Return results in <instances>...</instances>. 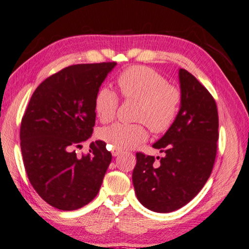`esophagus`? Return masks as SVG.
<instances>
[{
  "label": "esophagus",
  "mask_w": 249,
  "mask_h": 249,
  "mask_svg": "<svg viewBox=\"0 0 249 249\" xmlns=\"http://www.w3.org/2000/svg\"><path fill=\"white\" fill-rule=\"evenodd\" d=\"M121 154H122V150L116 149V148H113V149H112V155L114 156V157H116V156H119V155H121Z\"/></svg>",
  "instance_id": "34e87169"
}]
</instances>
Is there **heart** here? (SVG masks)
Returning a JSON list of instances; mask_svg holds the SVG:
<instances>
[{"label": "heart", "mask_w": 249, "mask_h": 249, "mask_svg": "<svg viewBox=\"0 0 249 249\" xmlns=\"http://www.w3.org/2000/svg\"><path fill=\"white\" fill-rule=\"evenodd\" d=\"M121 93L126 100L140 102L136 120L141 123H115L99 130V137L113 148L132 149L144 142L148 133L167 132L178 117L182 92L161 73L145 66H134L124 70L117 78ZM120 104V98L114 90L102 87L94 100L96 115L103 123L114 119Z\"/></svg>", "instance_id": "obj_1"}]
</instances>
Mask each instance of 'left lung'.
Instances as JSON below:
<instances>
[{
	"mask_svg": "<svg viewBox=\"0 0 249 249\" xmlns=\"http://www.w3.org/2000/svg\"><path fill=\"white\" fill-rule=\"evenodd\" d=\"M182 92L178 117L153 145L163 157L137 153L133 183L137 199L154 212L168 213L189 203L212 172L218 140L215 100L185 69L179 70Z\"/></svg>",
	"mask_w": 249,
	"mask_h": 249,
	"instance_id": "left-lung-1",
	"label": "left lung"
}]
</instances>
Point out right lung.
Listing matches in <instances>:
<instances>
[{
    "label": "right lung",
    "mask_w": 249,
    "mask_h": 249,
    "mask_svg": "<svg viewBox=\"0 0 249 249\" xmlns=\"http://www.w3.org/2000/svg\"><path fill=\"white\" fill-rule=\"evenodd\" d=\"M116 62L66 67L34 92L20 123L23 162L29 182L49 205L73 211L94 199L112 160L103 141L79 157L75 148L95 125L94 100Z\"/></svg>",
    "instance_id": "add662e5"
}]
</instances>
